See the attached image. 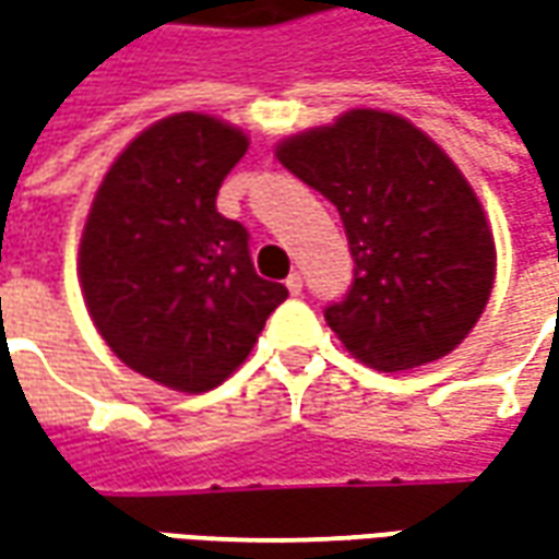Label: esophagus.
Segmentation results:
<instances>
[{
    "label": "esophagus",
    "instance_id": "34e87169",
    "mask_svg": "<svg viewBox=\"0 0 559 559\" xmlns=\"http://www.w3.org/2000/svg\"><path fill=\"white\" fill-rule=\"evenodd\" d=\"M286 289H289V295H301V273H289Z\"/></svg>",
    "mask_w": 559,
    "mask_h": 559
}]
</instances>
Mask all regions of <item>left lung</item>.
<instances>
[{"label":"left lung","mask_w":559,"mask_h":559,"mask_svg":"<svg viewBox=\"0 0 559 559\" xmlns=\"http://www.w3.org/2000/svg\"><path fill=\"white\" fill-rule=\"evenodd\" d=\"M335 204L355 283L326 323L360 364L397 373L451 355L495 286V236L461 167L392 111L352 108L276 145Z\"/></svg>","instance_id":"obj_1"}]
</instances>
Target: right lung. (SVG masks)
I'll return each mask as SVG.
<instances>
[{
    "instance_id": "1",
    "label": "right lung",
    "mask_w": 559,
    "mask_h": 559,
    "mask_svg": "<svg viewBox=\"0 0 559 559\" xmlns=\"http://www.w3.org/2000/svg\"><path fill=\"white\" fill-rule=\"evenodd\" d=\"M246 152L226 120L162 118L108 167L80 239V289L105 345L189 395L217 389L289 295L254 273L246 226L217 211Z\"/></svg>"
}]
</instances>
